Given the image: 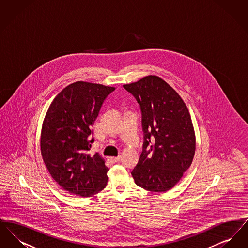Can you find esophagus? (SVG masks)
<instances>
[{
  "mask_svg": "<svg viewBox=\"0 0 248 248\" xmlns=\"http://www.w3.org/2000/svg\"><path fill=\"white\" fill-rule=\"evenodd\" d=\"M120 159H121L120 156H118V157H108V160L110 163H112V164L117 163V162L120 161Z\"/></svg>",
  "mask_w": 248,
  "mask_h": 248,
  "instance_id": "1",
  "label": "esophagus"
}]
</instances>
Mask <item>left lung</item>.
I'll return each mask as SVG.
<instances>
[{
	"label": "left lung",
	"mask_w": 248,
	"mask_h": 248,
	"mask_svg": "<svg viewBox=\"0 0 248 248\" xmlns=\"http://www.w3.org/2000/svg\"><path fill=\"white\" fill-rule=\"evenodd\" d=\"M124 87L140 105L144 132L143 152L131 174L140 188L167 191L183 177L195 154L189 109L177 91L159 76L148 75Z\"/></svg>",
	"instance_id": "obj_1"
}]
</instances>
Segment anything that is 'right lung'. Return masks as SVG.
<instances>
[{"label":"right lung","instance_id":"obj_1","mask_svg":"<svg viewBox=\"0 0 248 248\" xmlns=\"http://www.w3.org/2000/svg\"><path fill=\"white\" fill-rule=\"evenodd\" d=\"M114 89L75 82L61 90L48 108L41 132V154L51 177L71 194L90 197L106 187L105 160L88 151L94 141L91 127L104 99Z\"/></svg>","mask_w":248,"mask_h":248}]
</instances>
